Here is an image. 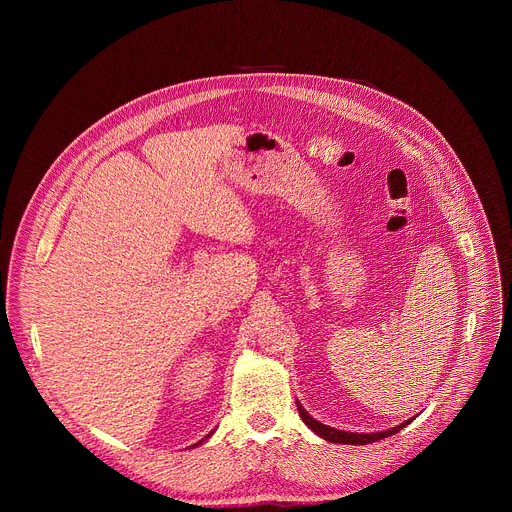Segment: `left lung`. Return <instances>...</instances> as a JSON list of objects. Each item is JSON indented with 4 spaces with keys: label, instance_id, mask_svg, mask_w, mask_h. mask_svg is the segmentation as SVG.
Here are the masks:
<instances>
[{
    "label": "left lung",
    "instance_id": "obj_1",
    "mask_svg": "<svg viewBox=\"0 0 512 512\" xmlns=\"http://www.w3.org/2000/svg\"><path fill=\"white\" fill-rule=\"evenodd\" d=\"M298 411H300V417L304 419V423L316 431L320 437H324V440L332 442V444H346V446H367V444H373V442H379L383 440V437H389V435H395L399 429H403L407 423H411V419H407L405 423L393 427V429H387V431H377V433H354V431H342V429H334L330 425H324L320 421H316L312 415H308V411L298 403Z\"/></svg>",
    "mask_w": 512,
    "mask_h": 512
}]
</instances>
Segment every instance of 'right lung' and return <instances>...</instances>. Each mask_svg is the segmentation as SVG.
Instances as JSON below:
<instances>
[{"label": "right lung", "instance_id": "right-lung-1", "mask_svg": "<svg viewBox=\"0 0 512 512\" xmlns=\"http://www.w3.org/2000/svg\"><path fill=\"white\" fill-rule=\"evenodd\" d=\"M212 433H214V431H210V433H208V435H206V437H210V435H212ZM206 437H204V440H206ZM204 440H200V442H198V444H202V442H204ZM198 444H194V446H198Z\"/></svg>", "mask_w": 512, "mask_h": 512}]
</instances>
